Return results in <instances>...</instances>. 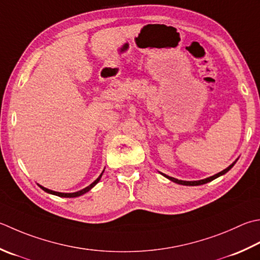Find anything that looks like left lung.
<instances>
[{
  "mask_svg": "<svg viewBox=\"0 0 260 260\" xmlns=\"http://www.w3.org/2000/svg\"><path fill=\"white\" fill-rule=\"evenodd\" d=\"M235 166V164H232L231 166H229L226 169H224L223 171H221V172H218V174H216V175H214V176H212V177H208V178H206V179H203V180H197V181H184V180H178V179H176V178H172V177H169V176H167V175H164L165 177H167L168 179H170L171 181H174V182H177V184H180V185H186V186H198V185H204V184H206V182H210V181H212V180H214L215 178H217V177H220V176H222V175H224V174H226V172L231 169V168Z\"/></svg>",
  "mask_w": 260,
  "mask_h": 260,
  "instance_id": "1",
  "label": "left lung"
}]
</instances>
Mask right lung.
<instances>
[{
    "label": "right lung",
    "instance_id": "1",
    "mask_svg": "<svg viewBox=\"0 0 260 260\" xmlns=\"http://www.w3.org/2000/svg\"><path fill=\"white\" fill-rule=\"evenodd\" d=\"M103 174H104V171H103ZM103 174H101L98 178H96V179L92 182V184H91L90 186H88V187H85L84 189H82V190H79V191H76V192H58V191H54V190H50V189H47V188H45V187H43V186H40L39 185V187L42 188L43 190H45L46 192H48V194H53V195H56V196H59V197H78V196H81V195H83V194H85L86 191H89L91 188H92L93 186H95L96 184H98L99 182V180H100V178H101V176H103Z\"/></svg>",
    "mask_w": 260,
    "mask_h": 260
}]
</instances>
